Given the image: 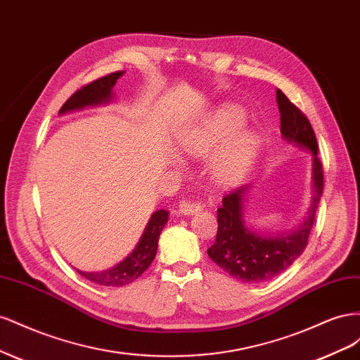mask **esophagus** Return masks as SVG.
Segmentation results:
<instances>
[{
  "label": "esophagus",
  "instance_id": "obj_1",
  "mask_svg": "<svg viewBox=\"0 0 360 360\" xmlns=\"http://www.w3.org/2000/svg\"><path fill=\"white\" fill-rule=\"evenodd\" d=\"M202 205L201 202H192V201H181L179 204V213L181 214H197L201 212Z\"/></svg>",
  "mask_w": 360,
  "mask_h": 360
}]
</instances>
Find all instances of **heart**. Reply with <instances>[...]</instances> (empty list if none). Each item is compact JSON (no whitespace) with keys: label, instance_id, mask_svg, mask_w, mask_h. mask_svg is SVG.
Listing matches in <instances>:
<instances>
[{"label":"heart","instance_id":"1","mask_svg":"<svg viewBox=\"0 0 360 360\" xmlns=\"http://www.w3.org/2000/svg\"><path fill=\"white\" fill-rule=\"evenodd\" d=\"M245 122L246 115L240 108L231 105L222 106L202 124L184 130L179 136V148L191 158L207 156L231 134L213 156L210 176L219 186H233L252 168L259 151V138L255 132L252 130L236 132Z\"/></svg>","mask_w":360,"mask_h":360}]
</instances>
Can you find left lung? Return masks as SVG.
<instances>
[{
    "label": "left lung",
    "instance_id": "left-lung-1",
    "mask_svg": "<svg viewBox=\"0 0 360 360\" xmlns=\"http://www.w3.org/2000/svg\"><path fill=\"white\" fill-rule=\"evenodd\" d=\"M276 102L281 112L282 138L312 156V201L299 225L287 231L271 233L261 231L246 221L249 184L222 198L221 209H217L216 240L207 249V254L226 274L248 284L274 279L302 255L308 245L323 193V167L317 158L319 146L311 123L281 90L276 91Z\"/></svg>",
    "mask_w": 360,
    "mask_h": 360
}]
</instances>
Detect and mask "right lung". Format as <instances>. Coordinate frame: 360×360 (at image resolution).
Returning <instances> with one entry per match:
<instances>
[{"label": "right lung", "mask_w": 360, "mask_h": 360, "mask_svg": "<svg viewBox=\"0 0 360 360\" xmlns=\"http://www.w3.org/2000/svg\"><path fill=\"white\" fill-rule=\"evenodd\" d=\"M124 72H115L108 76H103L101 79L82 86L81 90L76 91L70 99L61 106L60 115L79 111L84 108H93L99 105H110L114 99V85L117 79L122 78ZM169 219V212L162 209L156 210L150 216V219L144 228L143 236L139 237V242L134 248L124 259L120 261L115 266L99 270V271H84L75 269L81 276L89 279L97 285L105 287H123L138 279L151 264L158 252L159 237Z\"/></svg>", "instance_id": "add662e5"}]
</instances>
